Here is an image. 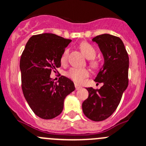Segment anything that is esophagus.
I'll list each match as a JSON object with an SVG mask.
<instances>
[{"mask_svg":"<svg viewBox=\"0 0 146 146\" xmlns=\"http://www.w3.org/2000/svg\"><path fill=\"white\" fill-rule=\"evenodd\" d=\"M75 87H76V90H78V89H81V88H82L81 86H80V85L77 84H75Z\"/></svg>","mask_w":146,"mask_h":146,"instance_id":"1","label":"esophagus"}]
</instances>
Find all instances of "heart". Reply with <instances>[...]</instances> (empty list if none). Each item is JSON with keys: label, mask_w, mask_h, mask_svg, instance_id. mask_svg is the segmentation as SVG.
<instances>
[{"label": "heart", "mask_w": 146, "mask_h": 146, "mask_svg": "<svg viewBox=\"0 0 146 146\" xmlns=\"http://www.w3.org/2000/svg\"><path fill=\"white\" fill-rule=\"evenodd\" d=\"M80 49L82 53L84 54L85 57L87 59H89V65L94 69H98L100 66L99 62L94 59L96 55V50L94 47L89 44L87 42H82L79 46ZM68 54H69V49L65 48L63 53L62 54L60 62L62 64H65L68 60ZM68 77L71 78L73 81L76 83L82 82L83 80L85 78L88 77L89 75V71L86 68H71L70 70L66 73Z\"/></svg>", "instance_id": "obj_1"}]
</instances>
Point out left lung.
<instances>
[{
	"instance_id": "left-lung-1",
	"label": "left lung",
	"mask_w": 146,
	"mask_h": 146,
	"mask_svg": "<svg viewBox=\"0 0 146 146\" xmlns=\"http://www.w3.org/2000/svg\"><path fill=\"white\" fill-rule=\"evenodd\" d=\"M98 44L104 57V65L94 81L102 83L100 89L86 88L89 97L82 104L88 119L101 121L116 110L129 83V57L121 38L110 34L97 35L92 39Z\"/></svg>"
}]
</instances>
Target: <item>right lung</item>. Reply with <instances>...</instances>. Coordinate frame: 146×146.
Wrapping results in <instances>:
<instances>
[{"label": "right lung", "mask_w": 146, "mask_h": 146, "mask_svg": "<svg viewBox=\"0 0 146 146\" xmlns=\"http://www.w3.org/2000/svg\"><path fill=\"white\" fill-rule=\"evenodd\" d=\"M71 42L52 33L33 35L21 55L22 89L25 98L35 115L52 119L63 110L67 95L75 90L74 84L64 76L54 82L52 71L61 65L60 58Z\"/></svg>", "instance_id": "1"}]
</instances>
